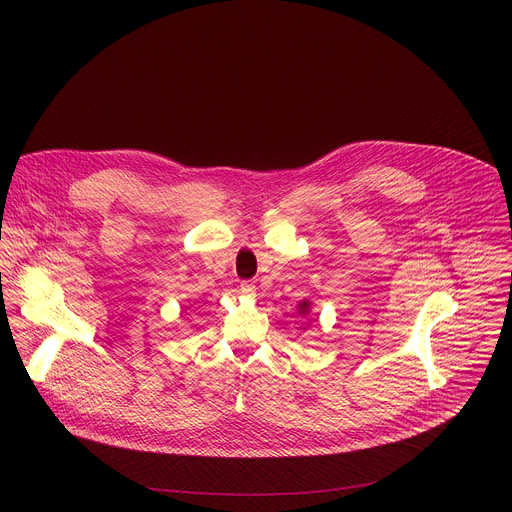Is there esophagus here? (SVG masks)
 Returning <instances> with one entry per match:
<instances>
[{
  "label": "esophagus",
  "mask_w": 512,
  "mask_h": 512,
  "mask_svg": "<svg viewBox=\"0 0 512 512\" xmlns=\"http://www.w3.org/2000/svg\"><path fill=\"white\" fill-rule=\"evenodd\" d=\"M240 292L244 294V296H256V286H254V282H250V280H246V282H242L240 284Z\"/></svg>",
  "instance_id": "34e87169"
}]
</instances>
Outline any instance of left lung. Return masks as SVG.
I'll return each mask as SVG.
<instances>
[{
    "mask_svg": "<svg viewBox=\"0 0 512 512\" xmlns=\"http://www.w3.org/2000/svg\"><path fill=\"white\" fill-rule=\"evenodd\" d=\"M296 309H298V315H302V317H306V315H309L311 313V300H302V302H298V306H296Z\"/></svg>",
    "mask_w": 512,
    "mask_h": 512,
    "instance_id": "1",
    "label": "left lung"
}]
</instances>
